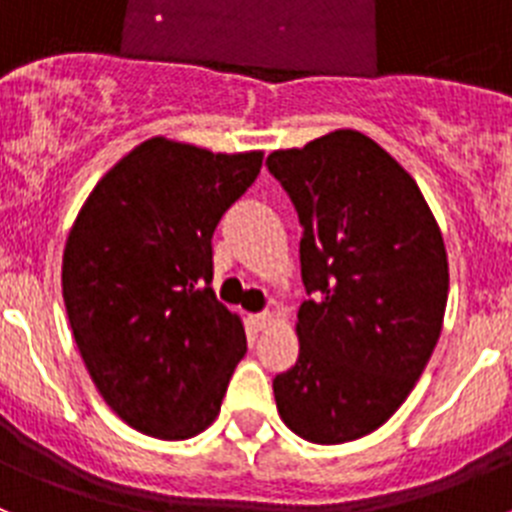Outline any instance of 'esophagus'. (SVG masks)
Returning <instances> with one entry per match:
<instances>
[{"label": "esophagus", "mask_w": 512, "mask_h": 512, "mask_svg": "<svg viewBox=\"0 0 512 512\" xmlns=\"http://www.w3.org/2000/svg\"><path fill=\"white\" fill-rule=\"evenodd\" d=\"M251 325H253V330L269 328L271 315H269V312H256V315H251Z\"/></svg>", "instance_id": "esophagus-1"}]
</instances>
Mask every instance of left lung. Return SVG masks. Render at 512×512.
Returning a JSON list of instances; mask_svg holds the SVG:
<instances>
[{
	"label": "left lung",
	"mask_w": 512,
	"mask_h": 512,
	"mask_svg": "<svg viewBox=\"0 0 512 512\" xmlns=\"http://www.w3.org/2000/svg\"><path fill=\"white\" fill-rule=\"evenodd\" d=\"M302 225L300 356L274 377L284 423L346 443L395 415L441 336L449 261L413 176L359 130L266 158Z\"/></svg>",
	"instance_id": "1"
}]
</instances>
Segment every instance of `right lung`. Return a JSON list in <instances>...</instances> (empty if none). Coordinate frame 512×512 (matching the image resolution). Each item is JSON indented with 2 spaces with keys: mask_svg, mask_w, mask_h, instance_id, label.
<instances>
[{
  "mask_svg": "<svg viewBox=\"0 0 512 512\" xmlns=\"http://www.w3.org/2000/svg\"><path fill=\"white\" fill-rule=\"evenodd\" d=\"M264 153L151 138L97 182L63 248V302L104 402L164 441L202 433L246 354L212 292V233Z\"/></svg>",
  "mask_w": 512,
  "mask_h": 512,
  "instance_id": "1",
  "label": "right lung"
}]
</instances>
